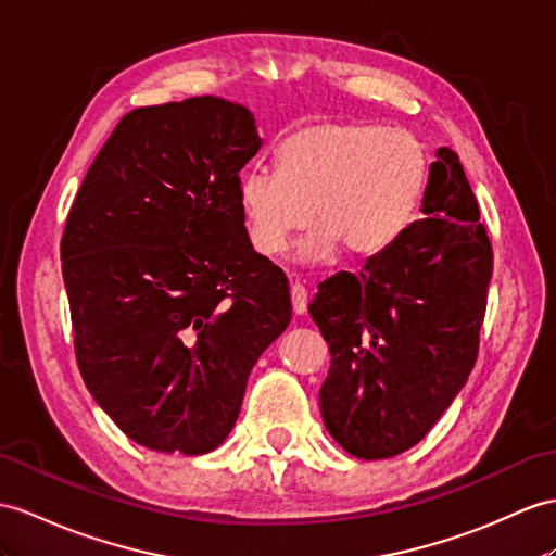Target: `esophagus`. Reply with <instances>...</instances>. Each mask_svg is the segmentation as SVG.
<instances>
[{"label": "esophagus", "instance_id": "1", "mask_svg": "<svg viewBox=\"0 0 556 556\" xmlns=\"http://www.w3.org/2000/svg\"><path fill=\"white\" fill-rule=\"evenodd\" d=\"M290 300H292V311L294 314H306V302H308V296H306V290H304V286H300V282H292V288H290Z\"/></svg>", "mask_w": 556, "mask_h": 556}]
</instances>
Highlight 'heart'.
I'll list each match as a JSON object with an SVG mask.
<instances>
[{
    "label": "heart",
    "mask_w": 556,
    "mask_h": 556,
    "mask_svg": "<svg viewBox=\"0 0 556 556\" xmlns=\"http://www.w3.org/2000/svg\"><path fill=\"white\" fill-rule=\"evenodd\" d=\"M425 153L408 131L375 122L325 119L290 131L278 169L240 174L238 202L252 248L278 256L311 224L300 260H328L337 245L372 254L394 240L417 205Z\"/></svg>",
    "instance_id": "heart-1"
}]
</instances>
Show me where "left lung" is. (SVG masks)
<instances>
[{"instance_id": "left-lung-1", "label": "left lung", "mask_w": 556, "mask_h": 556, "mask_svg": "<svg viewBox=\"0 0 556 556\" xmlns=\"http://www.w3.org/2000/svg\"><path fill=\"white\" fill-rule=\"evenodd\" d=\"M422 214L358 274L320 282L308 304L332 356L323 422L361 459L422 441L479 356L493 245L451 148L431 162Z\"/></svg>"}]
</instances>
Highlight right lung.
Wrapping results in <instances>:
<instances>
[{
	"label": "right lung",
	"mask_w": 556,
	"mask_h": 556,
	"mask_svg": "<svg viewBox=\"0 0 556 556\" xmlns=\"http://www.w3.org/2000/svg\"><path fill=\"white\" fill-rule=\"evenodd\" d=\"M238 103L193 97L117 122L61 238L77 368L146 448L210 453L288 328V276L256 254L238 202L260 151Z\"/></svg>",
	"instance_id": "add662e5"
}]
</instances>
